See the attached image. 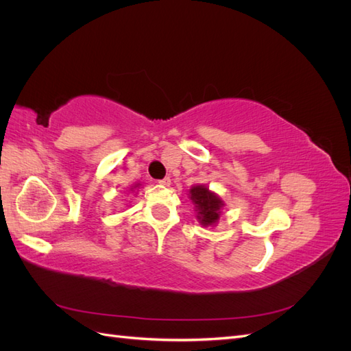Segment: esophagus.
<instances>
[{
  "instance_id": "34e87169",
  "label": "esophagus",
  "mask_w": 351,
  "mask_h": 351,
  "mask_svg": "<svg viewBox=\"0 0 351 351\" xmlns=\"http://www.w3.org/2000/svg\"><path fill=\"white\" fill-rule=\"evenodd\" d=\"M158 183L161 184V186H169V184H171V180H169L168 177H165V178H162V180H159Z\"/></svg>"
}]
</instances>
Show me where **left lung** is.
I'll return each mask as SVG.
<instances>
[{
  "label": "left lung",
  "mask_w": 351,
  "mask_h": 351,
  "mask_svg": "<svg viewBox=\"0 0 351 351\" xmlns=\"http://www.w3.org/2000/svg\"><path fill=\"white\" fill-rule=\"evenodd\" d=\"M190 200L197 210V219L204 227L215 226L219 217L221 209L224 206V202L219 199V196L204 186L197 184L189 190Z\"/></svg>",
  "instance_id": "obj_1"
}]
</instances>
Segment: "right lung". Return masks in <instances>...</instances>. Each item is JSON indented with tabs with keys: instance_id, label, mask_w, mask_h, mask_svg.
Listing matches in <instances>:
<instances>
[{
	"instance_id": "obj_1",
	"label": "right lung",
	"mask_w": 351,
	"mask_h": 351,
	"mask_svg": "<svg viewBox=\"0 0 351 351\" xmlns=\"http://www.w3.org/2000/svg\"><path fill=\"white\" fill-rule=\"evenodd\" d=\"M139 186H141L139 183H137V184H134V186H132V189H130V192H134V189H136V187H139Z\"/></svg>"
}]
</instances>
